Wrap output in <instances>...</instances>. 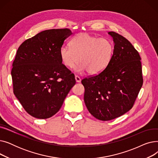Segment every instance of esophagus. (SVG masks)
<instances>
[{"label": "esophagus", "instance_id": "esophagus-1", "mask_svg": "<svg viewBox=\"0 0 158 158\" xmlns=\"http://www.w3.org/2000/svg\"><path fill=\"white\" fill-rule=\"evenodd\" d=\"M75 79H76V81L77 82H80L81 81V78L78 76H75Z\"/></svg>", "mask_w": 158, "mask_h": 158}]
</instances>
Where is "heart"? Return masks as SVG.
I'll list each match as a JSON object with an SVG mask.
<instances>
[{"instance_id": "heart-1", "label": "heart", "mask_w": 158, "mask_h": 158, "mask_svg": "<svg viewBox=\"0 0 158 158\" xmlns=\"http://www.w3.org/2000/svg\"><path fill=\"white\" fill-rule=\"evenodd\" d=\"M114 52L112 41L87 32L79 33L71 41L70 45H63L60 54L63 63L72 68L79 61L76 70H87L91 75L102 72L110 64Z\"/></svg>"}]
</instances>
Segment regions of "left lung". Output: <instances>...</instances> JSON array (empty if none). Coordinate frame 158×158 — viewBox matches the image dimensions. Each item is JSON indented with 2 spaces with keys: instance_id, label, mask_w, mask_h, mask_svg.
Returning <instances> with one entry per match:
<instances>
[{
  "instance_id": "obj_1",
  "label": "left lung",
  "mask_w": 158,
  "mask_h": 158,
  "mask_svg": "<svg viewBox=\"0 0 158 158\" xmlns=\"http://www.w3.org/2000/svg\"><path fill=\"white\" fill-rule=\"evenodd\" d=\"M108 34L114 44L110 64L102 72L81 81L88 110L102 121L114 119L129 111L143 82L138 52L122 35L113 31Z\"/></svg>"
}]
</instances>
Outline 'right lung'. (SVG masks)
<instances>
[{"instance_id": "add662e5", "label": "right lung", "mask_w": 158, "mask_h": 158, "mask_svg": "<svg viewBox=\"0 0 158 158\" xmlns=\"http://www.w3.org/2000/svg\"><path fill=\"white\" fill-rule=\"evenodd\" d=\"M71 35L66 28L45 30L24 41L17 50L11 70L13 93L33 117H52L76 84L60 54Z\"/></svg>"}]
</instances>
